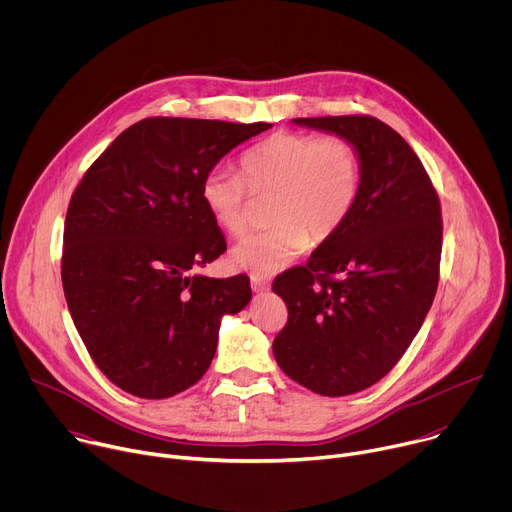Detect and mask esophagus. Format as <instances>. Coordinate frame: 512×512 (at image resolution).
<instances>
[{
	"label": "esophagus",
	"mask_w": 512,
	"mask_h": 512,
	"mask_svg": "<svg viewBox=\"0 0 512 512\" xmlns=\"http://www.w3.org/2000/svg\"><path fill=\"white\" fill-rule=\"evenodd\" d=\"M251 287L253 291H267L269 289V279L263 273H251Z\"/></svg>",
	"instance_id": "1"
}]
</instances>
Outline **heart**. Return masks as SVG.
Instances as JSON below:
<instances>
[{
	"label": "heart",
	"instance_id": "1",
	"mask_svg": "<svg viewBox=\"0 0 512 512\" xmlns=\"http://www.w3.org/2000/svg\"><path fill=\"white\" fill-rule=\"evenodd\" d=\"M362 188L356 145L340 135L273 133L251 145L239 174L210 170L200 198L212 221L241 237L249 229L253 198H269L271 227L233 249V261L257 273H273L314 243L332 239L352 216Z\"/></svg>",
	"mask_w": 512,
	"mask_h": 512
}]
</instances>
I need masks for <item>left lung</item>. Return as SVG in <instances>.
<instances>
[{
  "mask_svg": "<svg viewBox=\"0 0 512 512\" xmlns=\"http://www.w3.org/2000/svg\"><path fill=\"white\" fill-rule=\"evenodd\" d=\"M294 123L350 139L362 188L348 223L306 267L273 281L287 306L273 356L289 379L342 397L381 381L419 332L440 279L442 208L421 160L387 123L371 115Z\"/></svg>",
  "mask_w": 512,
  "mask_h": 512,
  "instance_id": "8db88e82",
  "label": "left lung"
}]
</instances>
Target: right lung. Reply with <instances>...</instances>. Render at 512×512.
I'll list each match as a JSON object with an SVG mask.
<instances>
[{
	"label": "right lung",
	"mask_w": 512,
	"mask_h": 512,
	"mask_svg": "<svg viewBox=\"0 0 512 512\" xmlns=\"http://www.w3.org/2000/svg\"><path fill=\"white\" fill-rule=\"evenodd\" d=\"M271 123L148 117L127 127L72 192L62 249L68 312L119 389L166 399L200 381L225 314L251 302L247 275H190L227 251L202 178Z\"/></svg>",
	"instance_id": "right-lung-1"
}]
</instances>
